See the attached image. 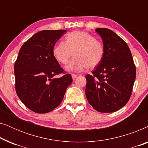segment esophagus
I'll use <instances>...</instances> for the list:
<instances>
[{"mask_svg": "<svg viewBox=\"0 0 148 148\" xmlns=\"http://www.w3.org/2000/svg\"><path fill=\"white\" fill-rule=\"evenodd\" d=\"M71 75H72L73 79V80H75L77 77V75H76V74H72Z\"/></svg>", "mask_w": 148, "mask_h": 148, "instance_id": "34e87169", "label": "esophagus"}]
</instances>
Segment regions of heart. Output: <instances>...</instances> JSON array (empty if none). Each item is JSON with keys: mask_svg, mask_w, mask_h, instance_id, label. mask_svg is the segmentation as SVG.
<instances>
[{"mask_svg": "<svg viewBox=\"0 0 148 148\" xmlns=\"http://www.w3.org/2000/svg\"><path fill=\"white\" fill-rule=\"evenodd\" d=\"M54 57L61 64H67L75 56L66 69L82 71L86 68L96 67L102 61L104 54L102 42L88 32H72L65 38V42H60L53 49Z\"/></svg>", "mask_w": 148, "mask_h": 148, "instance_id": "1", "label": "heart"}]
</instances>
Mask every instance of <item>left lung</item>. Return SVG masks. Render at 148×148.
Returning a JSON list of instances; mask_svg holds the SVG:
<instances>
[{
    "label": "left lung",
    "mask_w": 148,
    "mask_h": 148,
    "mask_svg": "<svg viewBox=\"0 0 148 148\" xmlns=\"http://www.w3.org/2000/svg\"><path fill=\"white\" fill-rule=\"evenodd\" d=\"M104 47L102 61L86 76V96L100 112H114L123 108L132 94L136 67L128 45L106 28H97Z\"/></svg>",
    "instance_id": "obj_1"
}]
</instances>
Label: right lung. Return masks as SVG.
Segmentation results:
<instances>
[{"label": "right lung", "mask_w": 148, "mask_h": 148, "mask_svg": "<svg viewBox=\"0 0 148 148\" xmlns=\"http://www.w3.org/2000/svg\"><path fill=\"white\" fill-rule=\"evenodd\" d=\"M66 32H38L23 44L18 54L14 66L15 90L21 102L33 112L44 114L53 110L73 82L53 54L54 44ZM61 73L64 74L61 78H53Z\"/></svg>", "instance_id": "obj_1"}]
</instances>
